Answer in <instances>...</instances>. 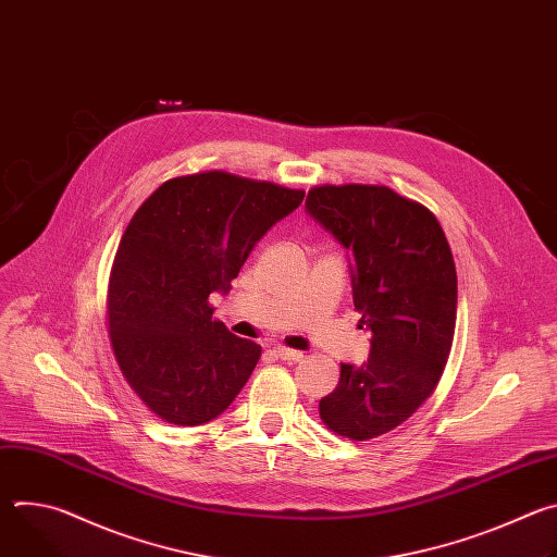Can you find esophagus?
Instances as JSON below:
<instances>
[{"instance_id": "esophagus-1", "label": "esophagus", "mask_w": 557, "mask_h": 557, "mask_svg": "<svg viewBox=\"0 0 557 557\" xmlns=\"http://www.w3.org/2000/svg\"><path fill=\"white\" fill-rule=\"evenodd\" d=\"M273 352L282 361H299L304 357L299 350H293V348H286V346H273Z\"/></svg>"}]
</instances>
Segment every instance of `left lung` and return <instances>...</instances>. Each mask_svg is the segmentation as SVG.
I'll list each match as a JSON object with an SVG mask.
<instances>
[{
  "label": "left lung",
  "instance_id": "1",
  "mask_svg": "<svg viewBox=\"0 0 557 557\" xmlns=\"http://www.w3.org/2000/svg\"><path fill=\"white\" fill-rule=\"evenodd\" d=\"M350 256L352 301L370 331L368 363H342L320 401L329 430L350 441L381 436L434 392L456 329V267L430 209L383 185H322L306 198Z\"/></svg>",
  "mask_w": 557,
  "mask_h": 557
}]
</instances>
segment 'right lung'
Returning a JSON list of instances; mask_svg holds the SVG:
<instances>
[{
	"instance_id": "right-lung-1",
	"label": "right lung",
	"mask_w": 557,
	"mask_h": 557,
	"mask_svg": "<svg viewBox=\"0 0 557 557\" xmlns=\"http://www.w3.org/2000/svg\"><path fill=\"white\" fill-rule=\"evenodd\" d=\"M301 189L226 172L178 176L129 220L112 264L108 324L119 368L168 423L202 425L249 381L262 348L213 320L264 233L295 211Z\"/></svg>"
}]
</instances>
